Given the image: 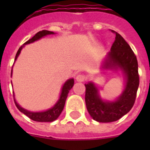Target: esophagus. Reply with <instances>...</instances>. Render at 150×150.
Here are the masks:
<instances>
[{
	"instance_id": "obj_1",
	"label": "esophagus",
	"mask_w": 150,
	"mask_h": 150,
	"mask_svg": "<svg viewBox=\"0 0 150 150\" xmlns=\"http://www.w3.org/2000/svg\"><path fill=\"white\" fill-rule=\"evenodd\" d=\"M86 76L85 75H82V74H79L76 76V80L77 82H84L86 80Z\"/></svg>"
}]
</instances>
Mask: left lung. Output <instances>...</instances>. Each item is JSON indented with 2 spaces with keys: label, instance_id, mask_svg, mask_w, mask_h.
<instances>
[{
  "label": "left lung",
  "instance_id": "left-lung-1",
  "mask_svg": "<svg viewBox=\"0 0 150 150\" xmlns=\"http://www.w3.org/2000/svg\"><path fill=\"white\" fill-rule=\"evenodd\" d=\"M110 51L103 61L102 68L117 70L125 74L126 84L122 93L115 101H105L99 95L97 87L93 83L85 84L87 110L93 120L98 122L116 121L130 111L135 103L139 85L136 56L125 39L117 32Z\"/></svg>",
  "mask_w": 150,
  "mask_h": 150
}]
</instances>
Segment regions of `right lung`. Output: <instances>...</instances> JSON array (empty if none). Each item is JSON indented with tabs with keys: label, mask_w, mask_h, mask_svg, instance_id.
Masks as SVG:
<instances>
[{
	"label": "right lung",
	"mask_w": 150,
	"mask_h": 150,
	"mask_svg": "<svg viewBox=\"0 0 150 150\" xmlns=\"http://www.w3.org/2000/svg\"><path fill=\"white\" fill-rule=\"evenodd\" d=\"M50 34H54V32L47 31V30H42V31L38 32L37 33L32 37L30 40H29L28 41H26L25 43L23 44V46L20 47V48L18 50L17 54H16V56H15V59L16 60L17 57L19 55L20 52L22 50V47H24V45H26V44H29V43H33L35 41L38 40L40 39H41L43 36H47V35H50ZM11 74H12V70H11ZM74 86V79H70L67 80L65 82V83L64 84L63 87H62V89H61V96H60V98H59L58 101L56 103V104L54 105V107L50 108V109L46 110V111L43 112H31L27 110L22 108L18 104V103L15 101V95H14V100H15V103L16 105V107L20 111L23 113L24 114H25L27 117H29V118L35 121H39V122H51V121H55L59 116L60 114L62 112L64 109V104H65L66 99H67V96H68V94L70 91V89L72 88V86Z\"/></svg>",
	"instance_id": "1"
}]
</instances>
